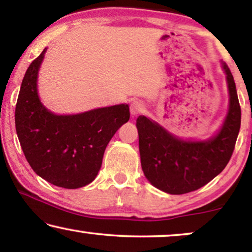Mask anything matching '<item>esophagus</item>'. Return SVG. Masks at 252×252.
Instances as JSON below:
<instances>
[{"label":"esophagus","mask_w":252,"mask_h":252,"mask_svg":"<svg viewBox=\"0 0 252 252\" xmlns=\"http://www.w3.org/2000/svg\"><path fill=\"white\" fill-rule=\"evenodd\" d=\"M130 115L133 117H135L139 115L140 112L143 111V103L140 102V101H134L130 103Z\"/></svg>","instance_id":"1"}]
</instances>
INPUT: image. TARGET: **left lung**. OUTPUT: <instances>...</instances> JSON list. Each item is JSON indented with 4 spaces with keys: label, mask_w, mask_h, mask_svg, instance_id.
<instances>
[{
    "label": "left lung",
    "mask_w": 252,
    "mask_h": 252,
    "mask_svg": "<svg viewBox=\"0 0 252 252\" xmlns=\"http://www.w3.org/2000/svg\"><path fill=\"white\" fill-rule=\"evenodd\" d=\"M228 110L215 135L205 140L182 139L146 116H139L141 166L154 187L171 195L194 191L221 173L232 156L240 132L241 108L235 81L225 62Z\"/></svg>",
    "instance_id": "left-lung-1"
}]
</instances>
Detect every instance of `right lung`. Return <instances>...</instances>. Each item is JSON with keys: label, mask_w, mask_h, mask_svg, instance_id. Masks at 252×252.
<instances>
[{"label": "right lung", "mask_w": 252, "mask_h": 252, "mask_svg": "<svg viewBox=\"0 0 252 252\" xmlns=\"http://www.w3.org/2000/svg\"><path fill=\"white\" fill-rule=\"evenodd\" d=\"M47 48L27 68L17 99L16 132L33 171L57 187L77 189L94 181L105 148L129 119L126 103L57 115L41 102L37 77Z\"/></svg>", "instance_id": "obj_1"}]
</instances>
